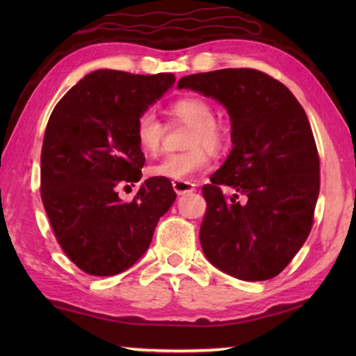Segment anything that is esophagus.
I'll list each match as a JSON object with an SVG mask.
<instances>
[{"mask_svg":"<svg viewBox=\"0 0 356 356\" xmlns=\"http://www.w3.org/2000/svg\"><path fill=\"white\" fill-rule=\"evenodd\" d=\"M172 188L174 191L177 193V195H186V193H191L196 190V185L191 184V182H172Z\"/></svg>","mask_w":356,"mask_h":356,"instance_id":"obj_1","label":"esophagus"}]
</instances>
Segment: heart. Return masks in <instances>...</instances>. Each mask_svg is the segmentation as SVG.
Instances as JSON below:
<instances>
[{"instance_id":"obj_1","label":"heart","mask_w":356,"mask_h":356,"mask_svg":"<svg viewBox=\"0 0 356 356\" xmlns=\"http://www.w3.org/2000/svg\"><path fill=\"white\" fill-rule=\"evenodd\" d=\"M172 120L190 125L185 147L190 150L182 154H170L161 156L159 161L147 168L152 177H161L172 182H188L197 172L207 170L210 163V152H220L227 143L226 127L213 118L212 106L201 97H184L168 110ZM165 127L154 113H143L136 120L135 136L136 143L144 154L154 155L159 152Z\"/></svg>"}]
</instances>
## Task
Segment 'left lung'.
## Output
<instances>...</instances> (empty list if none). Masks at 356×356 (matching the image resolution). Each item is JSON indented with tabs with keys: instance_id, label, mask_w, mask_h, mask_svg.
<instances>
[{
	"instance_id": "left-lung-1",
	"label": "left lung",
	"mask_w": 356,
	"mask_h": 356,
	"mask_svg": "<svg viewBox=\"0 0 356 356\" xmlns=\"http://www.w3.org/2000/svg\"><path fill=\"white\" fill-rule=\"evenodd\" d=\"M177 88L215 99L231 119L232 150L202 186L204 254L234 278H275L308 238L321 188L317 147L303 106L284 84L254 69L188 75ZM222 184L236 193L226 198Z\"/></svg>"
}]
</instances>
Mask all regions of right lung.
<instances>
[{
  "label": "right lung",
  "instance_id": "obj_1",
  "mask_svg": "<svg viewBox=\"0 0 356 356\" xmlns=\"http://www.w3.org/2000/svg\"><path fill=\"white\" fill-rule=\"evenodd\" d=\"M172 74L131 75L100 69L78 81L48 119L40 191L65 254L83 272L113 276L147 251L176 193L168 179L144 180L131 202L118 190L141 179L136 120L172 88ZM129 186V185H127Z\"/></svg>",
  "mask_w": 356,
  "mask_h": 356
}]
</instances>
